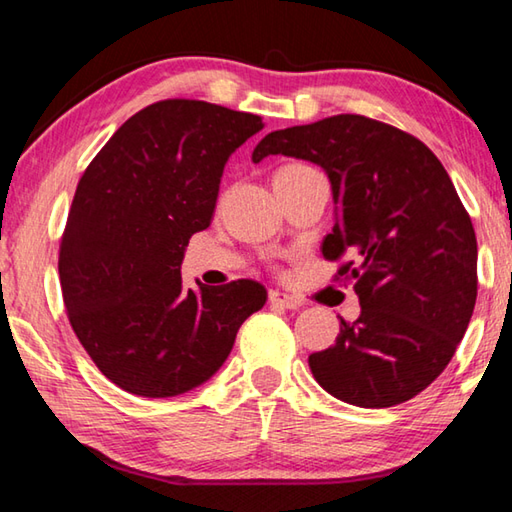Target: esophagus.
I'll list each match as a JSON object with an SVG mask.
<instances>
[{
	"mask_svg": "<svg viewBox=\"0 0 512 512\" xmlns=\"http://www.w3.org/2000/svg\"><path fill=\"white\" fill-rule=\"evenodd\" d=\"M270 303L272 306H281V308H288V310H297L303 306V301L292 297V294H285V292H279V290H272L270 292Z\"/></svg>",
	"mask_w": 512,
	"mask_h": 512,
	"instance_id": "esophagus-1",
	"label": "esophagus"
}]
</instances>
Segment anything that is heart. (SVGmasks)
Instances as JSON below:
<instances>
[{"instance_id":"1","label":"heart","mask_w":512,"mask_h":512,"mask_svg":"<svg viewBox=\"0 0 512 512\" xmlns=\"http://www.w3.org/2000/svg\"><path fill=\"white\" fill-rule=\"evenodd\" d=\"M306 170H310V166H303V164H288V166H281L279 170H276L272 179H285V177H294V175H301L306 173Z\"/></svg>"}]
</instances>
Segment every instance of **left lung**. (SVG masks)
<instances>
[{
    "mask_svg": "<svg viewBox=\"0 0 512 512\" xmlns=\"http://www.w3.org/2000/svg\"><path fill=\"white\" fill-rule=\"evenodd\" d=\"M270 155L324 168L335 227L321 251L355 258L339 276L355 281L362 312L339 317L337 342L308 357L315 380L364 409L418 396L450 364L477 303V236L447 170L423 141L360 114L270 132L251 161Z\"/></svg>",
    "mask_w": 512,
    "mask_h": 512,
    "instance_id": "left-lung-1",
    "label": "left lung"
}]
</instances>
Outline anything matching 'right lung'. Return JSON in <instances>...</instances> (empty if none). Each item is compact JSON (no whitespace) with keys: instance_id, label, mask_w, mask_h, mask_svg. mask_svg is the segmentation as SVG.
<instances>
[{"instance_id":"1","label":"right lung","mask_w":512,"mask_h":512,"mask_svg":"<svg viewBox=\"0 0 512 512\" xmlns=\"http://www.w3.org/2000/svg\"><path fill=\"white\" fill-rule=\"evenodd\" d=\"M263 125L222 105L159 101L80 177L60 245L62 299L80 344L123 391L173 398L200 387L265 306L261 283L193 290L179 270L188 240L211 224L229 157Z\"/></svg>"}]
</instances>
